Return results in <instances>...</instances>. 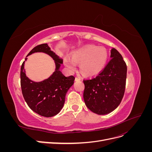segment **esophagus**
<instances>
[{"mask_svg": "<svg viewBox=\"0 0 152 152\" xmlns=\"http://www.w3.org/2000/svg\"><path fill=\"white\" fill-rule=\"evenodd\" d=\"M75 80V81H79V80H80V79L79 77H76Z\"/></svg>", "mask_w": 152, "mask_h": 152, "instance_id": "1", "label": "esophagus"}]
</instances>
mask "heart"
Segmentation results:
<instances>
[{
	"label": "heart",
	"instance_id": "heart-1",
	"mask_svg": "<svg viewBox=\"0 0 152 152\" xmlns=\"http://www.w3.org/2000/svg\"><path fill=\"white\" fill-rule=\"evenodd\" d=\"M108 52L103 47L94 45H87L74 50L72 58L65 56L64 63L69 70L74 71L77 64H79L80 72L87 77L98 75L107 65Z\"/></svg>",
	"mask_w": 152,
	"mask_h": 152
}]
</instances>
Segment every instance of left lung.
I'll use <instances>...</instances> for the list:
<instances>
[{"instance_id":"8db88e82","label":"left lung","mask_w":152,"mask_h":152,"mask_svg":"<svg viewBox=\"0 0 152 152\" xmlns=\"http://www.w3.org/2000/svg\"><path fill=\"white\" fill-rule=\"evenodd\" d=\"M112 59L103 70L93 78L84 80V99L91 111L106 115L120 104L125 92L127 66L122 55L112 49Z\"/></svg>"}]
</instances>
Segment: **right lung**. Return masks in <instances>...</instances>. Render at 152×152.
Wrapping results in <instances>:
<instances>
[{
	"mask_svg": "<svg viewBox=\"0 0 152 152\" xmlns=\"http://www.w3.org/2000/svg\"><path fill=\"white\" fill-rule=\"evenodd\" d=\"M35 53H44L51 57L56 69L47 79L34 82L26 77L24 70L25 61L21 67V87L23 98L30 108L41 116L51 117L57 115L63 107L65 96L74 83L73 75L66 77L59 70L63 59L50 50L48 44L37 45L27 56ZM27 58H25L26 61Z\"/></svg>",
	"mask_w": 152,
	"mask_h": 152,
	"instance_id": "add662e5",
	"label": "right lung"
}]
</instances>
